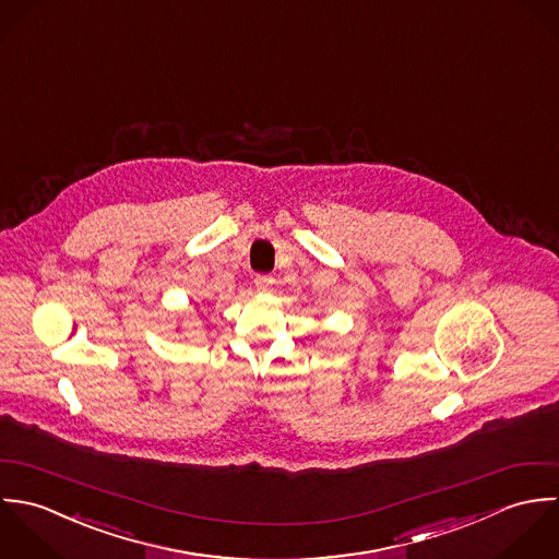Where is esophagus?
Masks as SVG:
<instances>
[{
    "mask_svg": "<svg viewBox=\"0 0 559 559\" xmlns=\"http://www.w3.org/2000/svg\"><path fill=\"white\" fill-rule=\"evenodd\" d=\"M254 285L259 292H270L272 285H274V278L270 274H257L254 276Z\"/></svg>",
    "mask_w": 559,
    "mask_h": 559,
    "instance_id": "34e87169",
    "label": "esophagus"
}]
</instances>
